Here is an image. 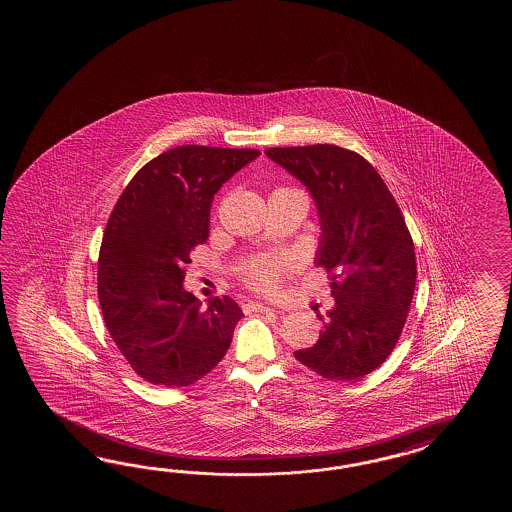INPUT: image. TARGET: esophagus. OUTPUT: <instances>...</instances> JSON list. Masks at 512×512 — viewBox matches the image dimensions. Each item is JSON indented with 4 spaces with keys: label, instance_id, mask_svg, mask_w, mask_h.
I'll return each instance as SVG.
<instances>
[{
    "label": "esophagus",
    "instance_id": "1",
    "mask_svg": "<svg viewBox=\"0 0 512 512\" xmlns=\"http://www.w3.org/2000/svg\"><path fill=\"white\" fill-rule=\"evenodd\" d=\"M247 311H254V313H274V309L269 305L258 304V302H249L245 304Z\"/></svg>",
    "mask_w": 512,
    "mask_h": 512
}]
</instances>
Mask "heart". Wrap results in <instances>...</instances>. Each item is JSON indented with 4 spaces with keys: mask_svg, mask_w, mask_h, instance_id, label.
<instances>
[{
    "mask_svg": "<svg viewBox=\"0 0 512 512\" xmlns=\"http://www.w3.org/2000/svg\"><path fill=\"white\" fill-rule=\"evenodd\" d=\"M278 190H282V188H278ZM293 267V256H282V258H265L263 256V258H254L243 267V278L251 285L252 289L261 291V293H272L278 289L283 274L291 271Z\"/></svg>",
    "mask_w": 512,
    "mask_h": 512,
    "instance_id": "obj_1",
    "label": "heart"
}]
</instances>
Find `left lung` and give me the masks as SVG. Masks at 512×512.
I'll return each instance as SVG.
<instances>
[{
	"label": "left lung",
	"instance_id": "1",
	"mask_svg": "<svg viewBox=\"0 0 512 512\" xmlns=\"http://www.w3.org/2000/svg\"><path fill=\"white\" fill-rule=\"evenodd\" d=\"M302 181L320 216L316 263L333 282L335 307L296 360L327 381H359L390 357L414 298L417 263L403 212L362 155L335 144L265 150Z\"/></svg>",
	"mask_w": 512,
	"mask_h": 512
}]
</instances>
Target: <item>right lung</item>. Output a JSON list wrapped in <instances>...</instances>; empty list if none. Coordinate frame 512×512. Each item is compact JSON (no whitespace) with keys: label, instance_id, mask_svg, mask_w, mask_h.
Returning a JSON list of instances; mask_svg holds the SVG:
<instances>
[{"label":"right lung","instance_id":"right-lung-1","mask_svg":"<svg viewBox=\"0 0 512 512\" xmlns=\"http://www.w3.org/2000/svg\"><path fill=\"white\" fill-rule=\"evenodd\" d=\"M258 155L179 146L144 164L120 194L98 254V302L113 342L144 381L190 386L225 357L240 305L214 296L203 307L183 287L185 265L207 241L214 194Z\"/></svg>","mask_w":512,"mask_h":512}]
</instances>
